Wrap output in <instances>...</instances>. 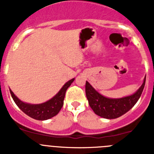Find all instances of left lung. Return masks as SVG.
Listing matches in <instances>:
<instances>
[{
  "label": "left lung",
  "mask_w": 154,
  "mask_h": 154,
  "mask_svg": "<svg viewBox=\"0 0 154 154\" xmlns=\"http://www.w3.org/2000/svg\"><path fill=\"white\" fill-rule=\"evenodd\" d=\"M145 82L146 77L140 89L131 96L120 99H110L102 96L86 82L85 94L89 106L96 115L105 119H116L127 112L137 103L143 90Z\"/></svg>",
  "instance_id": "left-lung-1"
}]
</instances>
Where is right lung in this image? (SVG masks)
<instances>
[{
	"instance_id": "1",
	"label": "right lung",
	"mask_w": 154,
	"mask_h": 154,
	"mask_svg": "<svg viewBox=\"0 0 154 154\" xmlns=\"http://www.w3.org/2000/svg\"><path fill=\"white\" fill-rule=\"evenodd\" d=\"M74 80L75 79H72L67 82L54 97L51 98L48 101L41 104L25 103L21 101L11 90H10V92L16 105L26 115L37 120H46L55 116L59 112L62 107L63 106L65 92Z\"/></svg>"
}]
</instances>
